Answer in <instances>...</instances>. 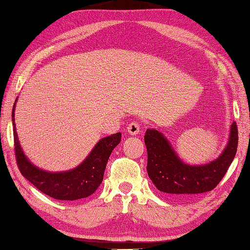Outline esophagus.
Returning <instances> with one entry per match:
<instances>
[{"instance_id":"1","label":"esophagus","mask_w":250,"mask_h":250,"mask_svg":"<svg viewBox=\"0 0 250 250\" xmlns=\"http://www.w3.org/2000/svg\"><path fill=\"white\" fill-rule=\"evenodd\" d=\"M140 128H141V125H140V124H139V122L132 121L131 124L128 125V126H126V130H128L129 134L135 135V134H138L139 132H140Z\"/></svg>"}]
</instances>
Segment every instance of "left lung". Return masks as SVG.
<instances>
[{"mask_svg": "<svg viewBox=\"0 0 250 250\" xmlns=\"http://www.w3.org/2000/svg\"><path fill=\"white\" fill-rule=\"evenodd\" d=\"M147 151L146 171L159 191L167 194H201L217 186L235 158L238 146L236 122L230 125L227 146L217 159L202 166L184 163L167 139L155 129L145 134Z\"/></svg>", "mask_w": 250, "mask_h": 250, "instance_id": "1", "label": "left lung"}]
</instances>
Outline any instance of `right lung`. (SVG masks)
Here are the masks:
<instances>
[{"label": "right lung", "mask_w": 250, "mask_h": 250, "mask_svg": "<svg viewBox=\"0 0 250 250\" xmlns=\"http://www.w3.org/2000/svg\"><path fill=\"white\" fill-rule=\"evenodd\" d=\"M16 104V103H15ZM15 104L12 111L15 158L22 175L46 195L61 201H75L94 194L104 180V173L112 150L121 141L118 132L98 141L89 155L77 167L66 172H47L34 166L21 147L15 128Z\"/></svg>", "instance_id": "add662e5"}]
</instances>
